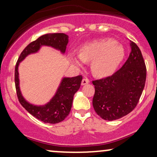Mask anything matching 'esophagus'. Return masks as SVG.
Instances as JSON below:
<instances>
[{
    "instance_id": "1",
    "label": "esophagus",
    "mask_w": 157,
    "mask_h": 157,
    "mask_svg": "<svg viewBox=\"0 0 157 157\" xmlns=\"http://www.w3.org/2000/svg\"><path fill=\"white\" fill-rule=\"evenodd\" d=\"M89 80L87 78H83L82 80V82H81V84H82V86H85V85H87L89 84Z\"/></svg>"
}]
</instances>
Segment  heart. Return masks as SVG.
Segmentation results:
<instances>
[{"label": "heart", "instance_id": "heart-1", "mask_svg": "<svg viewBox=\"0 0 157 157\" xmlns=\"http://www.w3.org/2000/svg\"><path fill=\"white\" fill-rule=\"evenodd\" d=\"M125 48L112 39H102L89 43L81 48L80 55L71 56L77 66L91 63L93 75L97 77L111 75L117 70L125 57Z\"/></svg>", "mask_w": 157, "mask_h": 157}]
</instances>
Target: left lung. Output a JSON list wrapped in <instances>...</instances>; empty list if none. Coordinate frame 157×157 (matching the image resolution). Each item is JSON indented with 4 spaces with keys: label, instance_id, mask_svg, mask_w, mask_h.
<instances>
[{
    "label": "left lung",
    "instance_id": "1",
    "mask_svg": "<svg viewBox=\"0 0 157 157\" xmlns=\"http://www.w3.org/2000/svg\"><path fill=\"white\" fill-rule=\"evenodd\" d=\"M131 51L121 68L109 76L93 80L94 109L109 121L128 114L140 100L146 80V66L137 45L131 41Z\"/></svg>",
    "mask_w": 157,
    "mask_h": 157
}]
</instances>
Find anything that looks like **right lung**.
<instances>
[{"label": "right lung", "mask_w": 157, "mask_h": 157, "mask_svg": "<svg viewBox=\"0 0 157 157\" xmlns=\"http://www.w3.org/2000/svg\"><path fill=\"white\" fill-rule=\"evenodd\" d=\"M68 44V35L63 33L46 34L32 41L26 46L20 55L15 68V83L16 93L20 103L33 117L45 123L55 124L63 121L71 111L72 105L73 97L78 91L82 82V75L64 78L62 80L60 87L55 96L52 100L44 106H35L31 105L23 99L19 89L18 67L19 63L22 61L27 55L35 53L39 50L43 45L49 46L60 50L63 53L66 52Z\"/></svg>", "instance_id": "1"}]
</instances>
